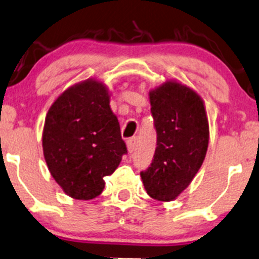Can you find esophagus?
Here are the masks:
<instances>
[{
  "instance_id": "34e87169",
  "label": "esophagus",
  "mask_w": 259,
  "mask_h": 259,
  "mask_svg": "<svg viewBox=\"0 0 259 259\" xmlns=\"http://www.w3.org/2000/svg\"><path fill=\"white\" fill-rule=\"evenodd\" d=\"M136 137H132V139H129L126 141V147H127V150H129V153H133L134 150L136 148Z\"/></svg>"
}]
</instances>
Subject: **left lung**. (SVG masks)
<instances>
[{"instance_id": "1", "label": "left lung", "mask_w": 259, "mask_h": 259, "mask_svg": "<svg viewBox=\"0 0 259 259\" xmlns=\"http://www.w3.org/2000/svg\"><path fill=\"white\" fill-rule=\"evenodd\" d=\"M156 130L152 163L141 172L150 197L167 202L192 182L205 158L209 124L202 98L177 81H166L149 92Z\"/></svg>"}]
</instances>
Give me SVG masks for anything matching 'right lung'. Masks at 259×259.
Segmentation results:
<instances>
[{
	"mask_svg": "<svg viewBox=\"0 0 259 259\" xmlns=\"http://www.w3.org/2000/svg\"><path fill=\"white\" fill-rule=\"evenodd\" d=\"M42 152L51 176L75 199L96 198L126 146L105 84L88 78L64 91L48 111Z\"/></svg>",
	"mask_w": 259,
	"mask_h": 259,
	"instance_id": "obj_1",
	"label": "right lung"
}]
</instances>
